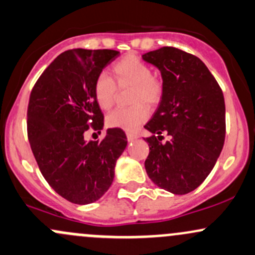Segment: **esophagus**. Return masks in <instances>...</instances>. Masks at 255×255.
<instances>
[{"label": "esophagus", "mask_w": 255, "mask_h": 255, "mask_svg": "<svg viewBox=\"0 0 255 255\" xmlns=\"http://www.w3.org/2000/svg\"><path fill=\"white\" fill-rule=\"evenodd\" d=\"M139 135L136 133H127V139L128 141H134L135 139H138Z\"/></svg>", "instance_id": "obj_1"}]
</instances>
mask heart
Returning a JSON list of instances; mask_svg holds the SVG:
<instances>
[{
	"instance_id": "heart-1",
	"label": "heart",
	"mask_w": 255,
	"mask_h": 255,
	"mask_svg": "<svg viewBox=\"0 0 255 255\" xmlns=\"http://www.w3.org/2000/svg\"><path fill=\"white\" fill-rule=\"evenodd\" d=\"M111 77L103 73L94 82V98L103 110H110L115 104L119 89L130 87L129 107H121L107 116L110 127L133 132L149 117V107L160 104L163 96V82L152 74L151 67L135 56H126L112 66Z\"/></svg>"
}]
</instances>
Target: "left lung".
Returning a JSON list of instances; mask_svg holds the SVG:
<instances>
[{"label":"left lung","mask_w":255,"mask_h":255,"mask_svg":"<svg viewBox=\"0 0 255 255\" xmlns=\"http://www.w3.org/2000/svg\"><path fill=\"white\" fill-rule=\"evenodd\" d=\"M161 72L163 96L144 126L151 135L145 170L160 188L187 194L204 182L225 143L226 121L221 88L197 56L165 46L143 55ZM171 139L162 144V134Z\"/></svg>","instance_id":"1"}]
</instances>
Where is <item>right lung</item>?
I'll use <instances>...</instances> for the list:
<instances>
[{
  "label": "right lung",
  "mask_w": 255,
  "mask_h": 255,
  "mask_svg": "<svg viewBox=\"0 0 255 255\" xmlns=\"http://www.w3.org/2000/svg\"><path fill=\"white\" fill-rule=\"evenodd\" d=\"M119 55L115 50L64 51L29 98L28 139L37 166L53 191L74 204H90L105 194L127 146L120 128H109L100 141L85 139L90 128L104 127L94 82Z\"/></svg>",
  "instance_id": "right-lung-1"
}]
</instances>
